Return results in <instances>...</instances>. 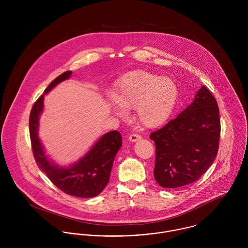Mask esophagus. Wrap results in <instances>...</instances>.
<instances>
[{
  "mask_svg": "<svg viewBox=\"0 0 248 248\" xmlns=\"http://www.w3.org/2000/svg\"><path fill=\"white\" fill-rule=\"evenodd\" d=\"M140 139H141V137L140 135H138V134H132V135H130L128 137V140L131 141V142H136V141L140 140Z\"/></svg>",
  "mask_w": 248,
  "mask_h": 248,
  "instance_id": "esophagus-1",
  "label": "esophagus"
}]
</instances>
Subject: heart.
Here are the masks:
<instances>
[{
	"instance_id": "heart-1",
	"label": "heart",
	"mask_w": 248,
	"mask_h": 248,
	"mask_svg": "<svg viewBox=\"0 0 248 248\" xmlns=\"http://www.w3.org/2000/svg\"><path fill=\"white\" fill-rule=\"evenodd\" d=\"M178 97L173 80L150 72L139 70L125 74L115 86L108 99L110 111L124 118L134 108L136 121L146 128H157L171 117Z\"/></svg>"
}]
</instances>
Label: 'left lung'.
<instances>
[{"instance_id":"8db88e82","label":"left lung","mask_w":248,"mask_h":248,"mask_svg":"<svg viewBox=\"0 0 248 248\" xmlns=\"http://www.w3.org/2000/svg\"><path fill=\"white\" fill-rule=\"evenodd\" d=\"M220 131L217 102L202 86L191 105L150 135L155 144L154 176L158 185L171 189L195 182L216 158Z\"/></svg>"}]
</instances>
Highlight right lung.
<instances>
[{
  "label": "right lung",
  "instance_id": "obj_1",
  "mask_svg": "<svg viewBox=\"0 0 248 248\" xmlns=\"http://www.w3.org/2000/svg\"><path fill=\"white\" fill-rule=\"evenodd\" d=\"M71 76L72 72L68 71L57 77L34 104L29 119L30 138L38 168L57 188L73 196L90 198L101 193L109 181L116 154L123 144L121 134L116 130L104 134L88 152L69 166H60L49 158L38 137L44 96Z\"/></svg>",
  "mask_w": 248,
  "mask_h": 248
}]
</instances>
